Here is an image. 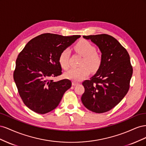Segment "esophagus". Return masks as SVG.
Segmentation results:
<instances>
[{"label":"esophagus","instance_id":"1","mask_svg":"<svg viewBox=\"0 0 146 146\" xmlns=\"http://www.w3.org/2000/svg\"><path fill=\"white\" fill-rule=\"evenodd\" d=\"M78 83H77V82H72V86H76V85H78Z\"/></svg>","mask_w":146,"mask_h":146}]
</instances>
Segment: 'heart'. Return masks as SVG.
I'll list each match as a JSON object with an SVG mask.
<instances>
[{"mask_svg": "<svg viewBox=\"0 0 146 146\" xmlns=\"http://www.w3.org/2000/svg\"><path fill=\"white\" fill-rule=\"evenodd\" d=\"M76 51L83 56L81 60V66L72 68L64 73V76L73 81H80L86 77L90 73V69L96 71L100 67L102 58L96 52V48L90 42L85 40L79 41L74 47ZM70 52L68 48L63 50L59 56V63L64 69H67L69 66V58Z\"/></svg>", "mask_w": 146, "mask_h": 146, "instance_id": "b5f03b06", "label": "heart"}]
</instances>
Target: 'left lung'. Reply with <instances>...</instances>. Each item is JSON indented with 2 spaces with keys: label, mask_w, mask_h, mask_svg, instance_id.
<instances>
[{
  "label": "left lung",
  "mask_w": 146,
  "mask_h": 146,
  "mask_svg": "<svg viewBox=\"0 0 146 146\" xmlns=\"http://www.w3.org/2000/svg\"><path fill=\"white\" fill-rule=\"evenodd\" d=\"M98 46L102 62L85 88L81 100L83 105L96 113L107 112L117 105L127 94L133 74L130 56L125 48L113 36L106 34L83 36Z\"/></svg>",
  "instance_id": "1"
}]
</instances>
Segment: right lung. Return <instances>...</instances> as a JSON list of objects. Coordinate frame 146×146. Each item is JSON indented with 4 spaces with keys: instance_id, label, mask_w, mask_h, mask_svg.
<instances>
[{
    "instance_id": "add662e5",
    "label": "right lung",
    "mask_w": 146,
    "mask_h": 146,
    "mask_svg": "<svg viewBox=\"0 0 146 146\" xmlns=\"http://www.w3.org/2000/svg\"><path fill=\"white\" fill-rule=\"evenodd\" d=\"M80 37L44 33L33 38L17 56L13 78L24 104L34 112L46 114L57 107L71 87L68 79L49 78L61 74L59 56Z\"/></svg>"
}]
</instances>
